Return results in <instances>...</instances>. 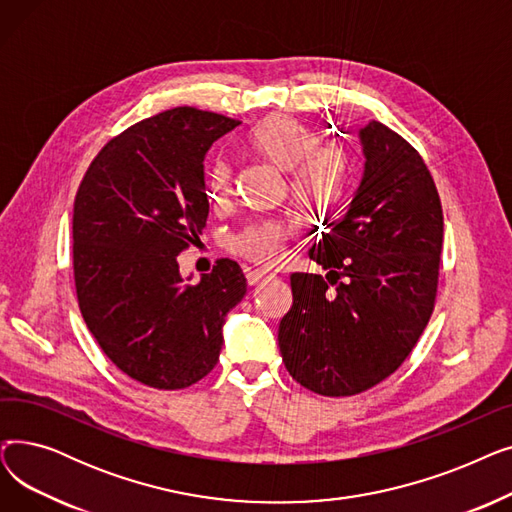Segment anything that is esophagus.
Segmentation results:
<instances>
[{"label":"esophagus","instance_id":"obj_1","mask_svg":"<svg viewBox=\"0 0 512 512\" xmlns=\"http://www.w3.org/2000/svg\"><path fill=\"white\" fill-rule=\"evenodd\" d=\"M245 276H247L249 286H255V284H259L263 278H267V272H263V270H251V267H247Z\"/></svg>","mask_w":512,"mask_h":512}]
</instances>
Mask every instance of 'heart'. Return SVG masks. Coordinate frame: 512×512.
<instances>
[{
	"label": "heart",
	"instance_id": "heart-1",
	"mask_svg": "<svg viewBox=\"0 0 512 512\" xmlns=\"http://www.w3.org/2000/svg\"><path fill=\"white\" fill-rule=\"evenodd\" d=\"M247 149L288 172V191L305 211H326L344 193L351 172V153L338 141H321V134L286 114L263 118L247 137ZM234 191V172L226 159H215L207 170V195L211 203L226 205ZM292 224L270 218L255 220L230 236L228 249L259 265H276Z\"/></svg>",
	"mask_w": 512,
	"mask_h": 512
}]
</instances>
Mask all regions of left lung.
<instances>
[{"label": "left lung", "instance_id": "1", "mask_svg": "<svg viewBox=\"0 0 512 512\" xmlns=\"http://www.w3.org/2000/svg\"><path fill=\"white\" fill-rule=\"evenodd\" d=\"M365 172L351 209L309 257L328 276L294 272L282 361L303 388L353 396L411 355L432 317L444 215L419 151L382 122L361 130Z\"/></svg>", "mask_w": 512, "mask_h": 512}]
</instances>
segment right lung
Returning a JSON list of instances; mask_svg holds the SVG:
<instances>
[{
  "mask_svg": "<svg viewBox=\"0 0 512 512\" xmlns=\"http://www.w3.org/2000/svg\"><path fill=\"white\" fill-rule=\"evenodd\" d=\"M240 120L174 107L128 126L95 155L72 215L78 307L105 357L134 382L182 390L215 367L226 313L247 292L218 259L197 284L176 257L199 240L209 201L203 159Z\"/></svg>",
  "mask_w": 512,
  "mask_h": 512,
  "instance_id": "right-lung-1",
  "label": "right lung"
}]
</instances>
